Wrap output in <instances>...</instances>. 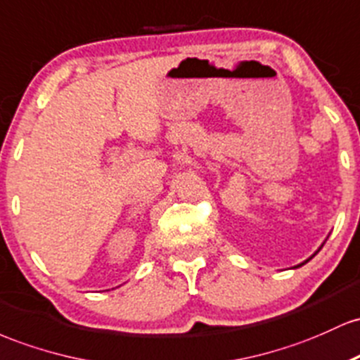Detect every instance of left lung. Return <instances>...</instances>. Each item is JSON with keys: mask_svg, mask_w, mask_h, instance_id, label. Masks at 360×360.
<instances>
[{"mask_svg": "<svg viewBox=\"0 0 360 360\" xmlns=\"http://www.w3.org/2000/svg\"><path fill=\"white\" fill-rule=\"evenodd\" d=\"M313 257H314V255H313ZM308 260H311V258H308ZM308 260H306V262H308ZM306 262H302V264H306ZM302 264H301V265H302ZM301 265H297V267H301Z\"/></svg>", "mask_w": 360, "mask_h": 360, "instance_id": "left-lung-1", "label": "left lung"}]
</instances>
